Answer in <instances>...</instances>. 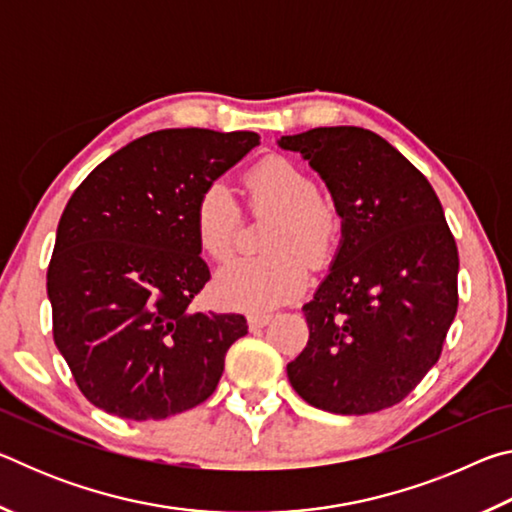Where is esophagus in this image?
I'll return each mask as SVG.
<instances>
[{
  "label": "esophagus",
  "mask_w": 512,
  "mask_h": 512,
  "mask_svg": "<svg viewBox=\"0 0 512 512\" xmlns=\"http://www.w3.org/2000/svg\"><path fill=\"white\" fill-rule=\"evenodd\" d=\"M271 314H250L248 316V327L250 329H259V327H266L268 323H271Z\"/></svg>",
  "instance_id": "1"
}]
</instances>
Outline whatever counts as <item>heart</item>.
I'll use <instances>...</instances> for the list:
<instances>
[{
    "mask_svg": "<svg viewBox=\"0 0 512 512\" xmlns=\"http://www.w3.org/2000/svg\"><path fill=\"white\" fill-rule=\"evenodd\" d=\"M253 214H273L264 232L266 255L237 259L214 280V300L225 309L264 314L298 298L307 287V262L325 268L343 241L345 219L332 196L318 192L314 176L282 155L257 162L244 178ZM201 253L214 262L232 255L241 210L232 189L214 180L198 194L192 212Z\"/></svg>",
    "mask_w": 512,
    "mask_h": 512,
    "instance_id": "b5f03b06",
    "label": "heart"
}]
</instances>
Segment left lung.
Listing matches in <instances>:
<instances>
[{
  "instance_id": "8db88e82",
  "label": "left lung",
  "mask_w": 512,
  "mask_h": 512,
  "mask_svg": "<svg viewBox=\"0 0 512 512\" xmlns=\"http://www.w3.org/2000/svg\"><path fill=\"white\" fill-rule=\"evenodd\" d=\"M325 180L345 230L305 311L309 341L287 366L307 404L366 415L402 402L436 366L458 307V248L429 180L357 126L284 135Z\"/></svg>"
}]
</instances>
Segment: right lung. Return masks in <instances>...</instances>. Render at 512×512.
Instances as JSON below:
<instances>
[{
    "mask_svg": "<svg viewBox=\"0 0 512 512\" xmlns=\"http://www.w3.org/2000/svg\"><path fill=\"white\" fill-rule=\"evenodd\" d=\"M257 144L250 131H155L103 160L69 198L47 296L56 348L94 406L164 420L214 393L248 325L192 311L210 280L192 212L201 189Z\"/></svg>",
    "mask_w": 512,
    "mask_h": 512,
    "instance_id": "right-lung-1",
    "label": "right lung"
}]
</instances>
